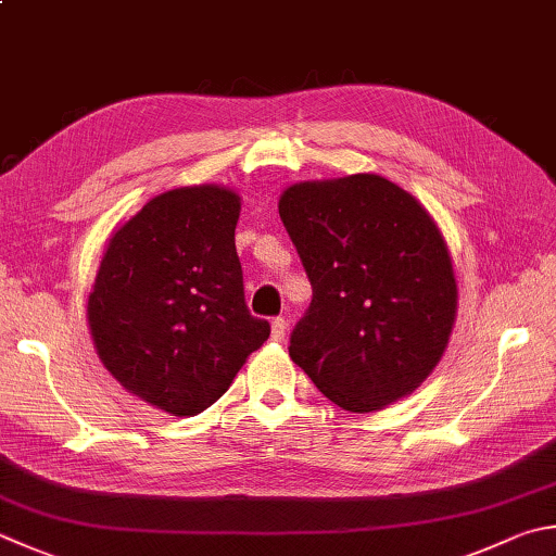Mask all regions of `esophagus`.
I'll use <instances>...</instances> for the list:
<instances>
[{
	"label": "esophagus",
	"instance_id": "esophagus-1",
	"mask_svg": "<svg viewBox=\"0 0 556 556\" xmlns=\"http://www.w3.org/2000/svg\"><path fill=\"white\" fill-rule=\"evenodd\" d=\"M286 329H288L286 317H276L270 321V337H274V341H286Z\"/></svg>",
	"mask_w": 556,
	"mask_h": 556
}]
</instances>
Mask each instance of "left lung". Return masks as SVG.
Here are the masks:
<instances>
[{
    "label": "left lung",
    "instance_id": "obj_1",
    "mask_svg": "<svg viewBox=\"0 0 556 556\" xmlns=\"http://www.w3.org/2000/svg\"><path fill=\"white\" fill-rule=\"evenodd\" d=\"M278 213L312 282L290 358L353 414L412 394L443 358L457 314L453 258L426 207L384 176L282 191Z\"/></svg>",
    "mask_w": 556,
    "mask_h": 556
}]
</instances>
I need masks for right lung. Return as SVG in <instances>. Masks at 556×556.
<instances>
[{"mask_svg":"<svg viewBox=\"0 0 556 556\" xmlns=\"http://www.w3.org/2000/svg\"><path fill=\"white\" fill-rule=\"evenodd\" d=\"M239 211V195L213 184L154 195L115 229L89 292L101 363L172 416L215 404L270 333L244 302Z\"/></svg>","mask_w":556,"mask_h":556,"instance_id":"1","label":"right lung"}]
</instances>
